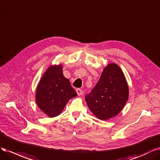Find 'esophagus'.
Here are the masks:
<instances>
[{
	"label": "esophagus",
	"mask_w": 160,
	"mask_h": 160,
	"mask_svg": "<svg viewBox=\"0 0 160 160\" xmlns=\"http://www.w3.org/2000/svg\"><path fill=\"white\" fill-rule=\"evenodd\" d=\"M76 92H77V94H78V96H80V95L82 94V90H80V89H79V88L76 89Z\"/></svg>",
	"instance_id": "obj_1"
}]
</instances>
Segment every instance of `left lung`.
Here are the masks:
<instances>
[{
  "label": "left lung",
  "mask_w": 160,
  "mask_h": 160,
  "mask_svg": "<svg viewBox=\"0 0 160 160\" xmlns=\"http://www.w3.org/2000/svg\"><path fill=\"white\" fill-rule=\"evenodd\" d=\"M129 88L126 77L120 66L108 64L100 78L85 100L90 111L102 120L117 116L126 105Z\"/></svg>",
  "instance_id": "8db88e82"
}]
</instances>
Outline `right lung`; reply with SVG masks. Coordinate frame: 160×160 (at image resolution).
I'll list each match as a JSON object with an SVG mask.
<instances>
[{
    "instance_id": "obj_1",
    "label": "right lung",
    "mask_w": 160,
    "mask_h": 160,
    "mask_svg": "<svg viewBox=\"0 0 160 160\" xmlns=\"http://www.w3.org/2000/svg\"><path fill=\"white\" fill-rule=\"evenodd\" d=\"M77 96L70 81L63 75L62 66H50L41 78L36 91V102L50 118L58 116L68 102Z\"/></svg>"
}]
</instances>
